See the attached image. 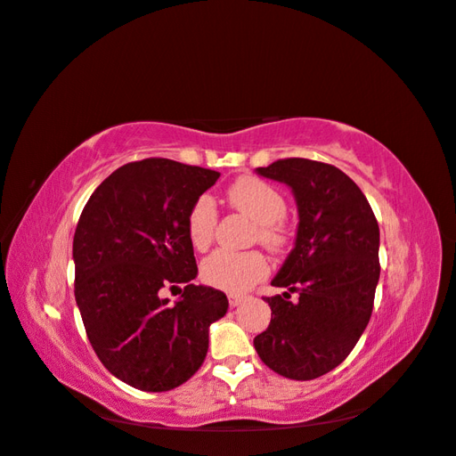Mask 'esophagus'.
Here are the masks:
<instances>
[{"instance_id": "34e87169", "label": "esophagus", "mask_w": 456, "mask_h": 456, "mask_svg": "<svg viewBox=\"0 0 456 456\" xmlns=\"http://www.w3.org/2000/svg\"><path fill=\"white\" fill-rule=\"evenodd\" d=\"M241 301H244V297L241 295H228V303H230V306H238V305H241Z\"/></svg>"}]
</instances>
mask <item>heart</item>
Wrapping results in <instances>:
<instances>
[{
    "label": "heart",
    "instance_id": "obj_1",
    "mask_svg": "<svg viewBox=\"0 0 456 456\" xmlns=\"http://www.w3.org/2000/svg\"><path fill=\"white\" fill-rule=\"evenodd\" d=\"M226 200L234 210L256 222L254 241L265 246L269 252H283L289 244L285 199L273 184L257 176H240L226 191ZM218 222L216 204L210 197H199L187 215V234L194 249H207L215 240ZM202 280L218 289L241 293L262 281L269 272L267 259L257 249L249 252H230L216 249L202 262Z\"/></svg>",
    "mask_w": 456,
    "mask_h": 456
}]
</instances>
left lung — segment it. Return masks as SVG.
I'll use <instances>...</instances> for the list:
<instances>
[{"label": "left lung", "instance_id": "1", "mask_svg": "<svg viewBox=\"0 0 456 456\" xmlns=\"http://www.w3.org/2000/svg\"><path fill=\"white\" fill-rule=\"evenodd\" d=\"M257 173L289 184L299 228L272 281L285 291L265 297L272 322L254 346L267 368L305 382L345 362L368 327L379 280L378 220L358 184L334 165L289 157Z\"/></svg>", "mask_w": 456, "mask_h": 456}]
</instances>
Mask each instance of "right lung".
<instances>
[{"label": "right lung", "mask_w": 456, "mask_h": 456, "mask_svg": "<svg viewBox=\"0 0 456 456\" xmlns=\"http://www.w3.org/2000/svg\"><path fill=\"white\" fill-rule=\"evenodd\" d=\"M220 173L150 157L119 167L92 192L72 241L74 297L102 364L142 392H169L208 352L226 295L194 285L187 215ZM183 287L181 288L180 285ZM165 289L179 290L175 305Z\"/></svg>", "instance_id": "1"}]
</instances>
